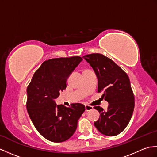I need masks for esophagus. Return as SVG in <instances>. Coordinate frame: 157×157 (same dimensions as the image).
I'll list each match as a JSON object with an SVG mask.
<instances>
[{
    "label": "esophagus",
    "mask_w": 157,
    "mask_h": 157,
    "mask_svg": "<svg viewBox=\"0 0 157 157\" xmlns=\"http://www.w3.org/2000/svg\"><path fill=\"white\" fill-rule=\"evenodd\" d=\"M85 109H86V111H91V110L93 109V106L88 105H85Z\"/></svg>",
    "instance_id": "esophagus-1"
}]
</instances>
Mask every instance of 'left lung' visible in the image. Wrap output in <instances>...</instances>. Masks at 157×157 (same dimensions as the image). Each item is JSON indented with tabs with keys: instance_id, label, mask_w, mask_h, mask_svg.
<instances>
[{
	"instance_id": "left-lung-1",
	"label": "left lung",
	"mask_w": 157,
	"mask_h": 157,
	"mask_svg": "<svg viewBox=\"0 0 157 157\" xmlns=\"http://www.w3.org/2000/svg\"><path fill=\"white\" fill-rule=\"evenodd\" d=\"M94 70L98 79V92H102L109 105L106 111L94 106L101 117L94 125L101 134L114 136L128 125L134 109V95L128 75L116 63L102 54L93 53L83 56Z\"/></svg>"
}]
</instances>
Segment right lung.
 Returning <instances> with one entry per match:
<instances>
[{"instance_id": "1", "label": "right lung", "mask_w": 157, "mask_h": 157, "mask_svg": "<svg viewBox=\"0 0 157 157\" xmlns=\"http://www.w3.org/2000/svg\"><path fill=\"white\" fill-rule=\"evenodd\" d=\"M82 61L80 56L45 61L27 88L26 107L33 124L43 137L53 142L66 141L75 132L85 106L73 103L69 107L56 105L55 99L67 87L70 73Z\"/></svg>"}]
</instances>
